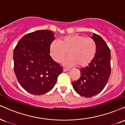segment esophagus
Returning <instances> with one entry per match:
<instances>
[{
    "label": "esophagus",
    "mask_w": 125,
    "mask_h": 125,
    "mask_svg": "<svg viewBox=\"0 0 125 125\" xmlns=\"http://www.w3.org/2000/svg\"><path fill=\"white\" fill-rule=\"evenodd\" d=\"M69 70V69L68 68H66V67H63V72H66Z\"/></svg>",
    "instance_id": "obj_1"
}]
</instances>
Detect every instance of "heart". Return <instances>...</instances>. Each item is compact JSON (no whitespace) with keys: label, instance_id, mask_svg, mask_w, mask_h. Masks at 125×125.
I'll return each mask as SVG.
<instances>
[{"label":"heart","instance_id":"obj_1","mask_svg":"<svg viewBox=\"0 0 125 125\" xmlns=\"http://www.w3.org/2000/svg\"><path fill=\"white\" fill-rule=\"evenodd\" d=\"M97 46L95 40L91 37L80 34L64 36L59 42H52L49 46V53L53 60L57 63L61 62L67 56L66 64L84 67L94 59Z\"/></svg>","mask_w":125,"mask_h":125}]
</instances>
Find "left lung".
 <instances>
[{"label": "left lung", "instance_id": "8db88e82", "mask_svg": "<svg viewBox=\"0 0 125 125\" xmlns=\"http://www.w3.org/2000/svg\"><path fill=\"white\" fill-rule=\"evenodd\" d=\"M92 38L97 43V49L94 59L80 69V78L72 82L76 93L83 97L89 98L102 91L111 75V52L105 42L100 35L93 33Z\"/></svg>", "mask_w": 125, "mask_h": 125}]
</instances>
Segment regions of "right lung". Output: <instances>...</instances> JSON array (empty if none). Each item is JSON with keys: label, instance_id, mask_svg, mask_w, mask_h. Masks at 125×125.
Segmentation results:
<instances>
[{"label": "right lung", "instance_id": "right-lung-1", "mask_svg": "<svg viewBox=\"0 0 125 125\" xmlns=\"http://www.w3.org/2000/svg\"><path fill=\"white\" fill-rule=\"evenodd\" d=\"M55 40L49 30H38L21 38L14 49V71L22 88L42 95L53 88L63 67L52 59L49 46Z\"/></svg>", "mask_w": 125, "mask_h": 125}]
</instances>
